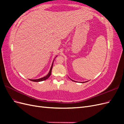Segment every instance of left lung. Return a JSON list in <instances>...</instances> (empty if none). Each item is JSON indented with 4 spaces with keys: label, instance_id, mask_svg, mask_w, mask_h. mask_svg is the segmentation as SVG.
I'll use <instances>...</instances> for the list:
<instances>
[{
    "label": "left lung",
    "instance_id": "1",
    "mask_svg": "<svg viewBox=\"0 0 124 124\" xmlns=\"http://www.w3.org/2000/svg\"><path fill=\"white\" fill-rule=\"evenodd\" d=\"M70 79H71V78H70ZM71 80H72V81H74V82H76V81H74V80H72V79H71ZM88 81H86V82H81V83H84V82H88Z\"/></svg>",
    "mask_w": 124,
    "mask_h": 124
}]
</instances>
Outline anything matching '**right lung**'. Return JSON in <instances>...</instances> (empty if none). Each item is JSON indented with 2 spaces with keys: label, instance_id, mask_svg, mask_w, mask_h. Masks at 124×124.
<instances>
[{
  "label": "right lung",
  "instance_id": "obj_1",
  "mask_svg": "<svg viewBox=\"0 0 124 124\" xmlns=\"http://www.w3.org/2000/svg\"><path fill=\"white\" fill-rule=\"evenodd\" d=\"M57 56H56L55 58L57 57ZM54 58V59H55ZM54 61H53V63H52V66H51V69L50 70V71L49 72H48V73L46 75V76H45L43 78H38V79H29V80H31V81H33V82H41V81H44V80H46V79H47V78H49L51 76V72H52V68H53V62H54Z\"/></svg>",
  "mask_w": 124,
  "mask_h": 124
}]
</instances>
